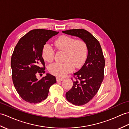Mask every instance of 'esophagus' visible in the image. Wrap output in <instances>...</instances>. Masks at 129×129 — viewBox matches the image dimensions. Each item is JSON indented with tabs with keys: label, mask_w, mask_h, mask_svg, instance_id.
Returning <instances> with one entry per match:
<instances>
[{
	"label": "esophagus",
	"mask_w": 129,
	"mask_h": 129,
	"mask_svg": "<svg viewBox=\"0 0 129 129\" xmlns=\"http://www.w3.org/2000/svg\"><path fill=\"white\" fill-rule=\"evenodd\" d=\"M56 81H57V82L61 81L63 80V79L61 78V77H56Z\"/></svg>",
	"instance_id": "1"
}]
</instances>
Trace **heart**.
Returning a JSON list of instances; mask_svg holds the SVG:
<instances>
[{
	"label": "heart",
	"mask_w": 129,
	"mask_h": 129,
	"mask_svg": "<svg viewBox=\"0 0 129 129\" xmlns=\"http://www.w3.org/2000/svg\"><path fill=\"white\" fill-rule=\"evenodd\" d=\"M54 44L58 49L65 52L64 62H55L49 65V71L54 75L65 76L73 70L74 66L81 67L87 57V44L82 40H76L68 36H62L55 41ZM42 55L44 60L50 62L54 57V50L50 45L46 44L43 48Z\"/></svg>",
	"instance_id": "heart-1"
}]
</instances>
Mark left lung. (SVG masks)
I'll use <instances>...</instances> for the list:
<instances>
[{"label":"left lung","mask_w":129,"mask_h":129,"mask_svg":"<svg viewBox=\"0 0 129 129\" xmlns=\"http://www.w3.org/2000/svg\"><path fill=\"white\" fill-rule=\"evenodd\" d=\"M79 37L87 44L88 52L85 64L74 73L73 86L66 93L68 102L75 106L87 103L96 94L104 79L105 60L98 41L84 29H73L62 32Z\"/></svg>","instance_id":"1"}]
</instances>
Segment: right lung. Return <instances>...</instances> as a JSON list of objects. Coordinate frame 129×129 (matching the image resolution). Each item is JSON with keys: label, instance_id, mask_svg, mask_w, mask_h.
<instances>
[{"label": "right lung", "instance_id": "right-lung-1", "mask_svg": "<svg viewBox=\"0 0 129 129\" xmlns=\"http://www.w3.org/2000/svg\"><path fill=\"white\" fill-rule=\"evenodd\" d=\"M58 33L48 29H33L20 38L15 47L11 59L13 81L20 96L27 102L35 104L46 100L50 87L56 82L55 77L50 74L41 80L36 75L45 73L42 55L44 46Z\"/></svg>", "mask_w": 129, "mask_h": 129}]
</instances>
